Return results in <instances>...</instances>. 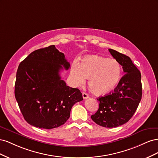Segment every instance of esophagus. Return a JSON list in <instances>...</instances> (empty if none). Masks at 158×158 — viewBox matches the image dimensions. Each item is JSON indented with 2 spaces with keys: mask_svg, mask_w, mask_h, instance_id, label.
<instances>
[{
  "mask_svg": "<svg viewBox=\"0 0 158 158\" xmlns=\"http://www.w3.org/2000/svg\"><path fill=\"white\" fill-rule=\"evenodd\" d=\"M82 97H83V98H84V99H87V98H89L88 95L86 93H85V92H83V93H82Z\"/></svg>",
  "mask_w": 158,
  "mask_h": 158,
  "instance_id": "obj_1",
  "label": "esophagus"
}]
</instances>
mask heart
Listing matches in <instances>:
<instances>
[{"mask_svg": "<svg viewBox=\"0 0 158 158\" xmlns=\"http://www.w3.org/2000/svg\"><path fill=\"white\" fill-rule=\"evenodd\" d=\"M121 68L115 59L99 55L85 56L70 70V77L78 86L88 79V86L94 94L105 95L116 88L121 78Z\"/></svg>", "mask_w": 158, "mask_h": 158, "instance_id": "obj_1", "label": "heart"}]
</instances>
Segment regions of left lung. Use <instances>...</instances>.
<instances>
[{
	"label": "left lung",
	"mask_w": 158,
	"mask_h": 158,
	"mask_svg": "<svg viewBox=\"0 0 158 158\" xmlns=\"http://www.w3.org/2000/svg\"><path fill=\"white\" fill-rule=\"evenodd\" d=\"M109 51L123 66L125 74L111 93L98 99L99 109L91 118L99 126L113 128L125 124L132 118L142 92L140 72L130 57L111 49Z\"/></svg>",
	"instance_id": "left-lung-1"
}]
</instances>
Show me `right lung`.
Segmentation results:
<instances>
[{
  "instance_id": "right-lung-1",
  "label": "right lung",
  "mask_w": 158,
  "mask_h": 158,
  "mask_svg": "<svg viewBox=\"0 0 158 158\" xmlns=\"http://www.w3.org/2000/svg\"><path fill=\"white\" fill-rule=\"evenodd\" d=\"M70 66L55 45L34 51L19 64L14 94L30 125L45 129L63 125L74 105L83 100L78 89L61 80L60 70Z\"/></svg>"
}]
</instances>
